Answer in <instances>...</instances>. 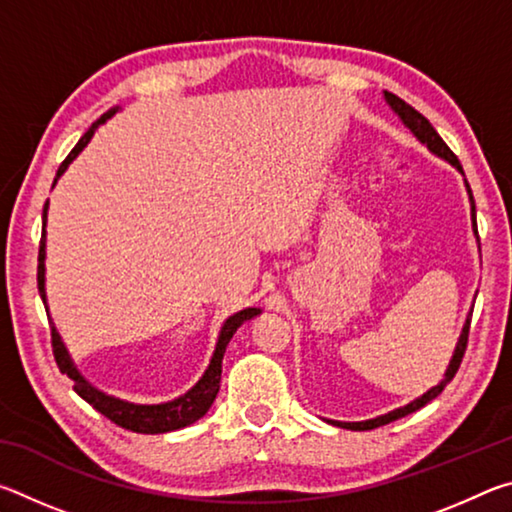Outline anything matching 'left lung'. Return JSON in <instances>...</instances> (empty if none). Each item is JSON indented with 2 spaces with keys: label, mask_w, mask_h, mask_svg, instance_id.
<instances>
[{
  "label": "left lung",
  "mask_w": 512,
  "mask_h": 512,
  "mask_svg": "<svg viewBox=\"0 0 512 512\" xmlns=\"http://www.w3.org/2000/svg\"><path fill=\"white\" fill-rule=\"evenodd\" d=\"M386 101L391 103V108L397 112V115L402 117L404 124L411 128V131L415 133V137H418L420 142L427 144L433 153H438V155H440V158H445V160L452 162L458 171H463L461 162H458V158L454 155V151L449 149V146L443 142V137H440V135L436 133V128L431 126V121H429L427 117L420 115L418 110H415L413 106H409V103H406V101H402L400 97H397V94L386 92ZM467 192H470L472 216H474V196H472V189H470V185H467ZM474 225H476V221H474ZM476 235H479V232H476ZM470 320H472V318H467V323H465V327H463V334H461V339H458L456 352H454V359H452V363H449V368H447V372H445V379L440 381L438 386H433L429 393H424V395L420 397V400H415V402H411V404H406V406H402V409H397V411H391L388 415H381V418H375V420H366V422H332V424H336V427H343V429H352V431H368V429H377V427H384V424H388V422L400 420V418H404V415H409V413H413V411L422 409V406H424V404H429L431 400H436V397L445 391V386L449 384V381L454 379V375L458 372V368H461V361H463V357H465V350H467V336H470Z\"/></svg>",
  "instance_id": "obj_1"
}]
</instances>
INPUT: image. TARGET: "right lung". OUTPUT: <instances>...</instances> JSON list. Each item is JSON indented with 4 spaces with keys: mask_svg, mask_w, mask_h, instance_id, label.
<instances>
[{
    "mask_svg": "<svg viewBox=\"0 0 512 512\" xmlns=\"http://www.w3.org/2000/svg\"><path fill=\"white\" fill-rule=\"evenodd\" d=\"M115 112H117L115 108L103 112L97 124H92V128L85 131V135L81 137L79 142H76L74 149L69 151V155L63 160V164L58 167L54 183L58 180L60 173L67 169V164L72 162L76 155L81 153L83 146L90 142L94 128H97L101 121H106L108 117L115 115ZM45 223H47V203H45V210H42V225H45ZM38 291H40L42 302L47 305V300H45V230H42L40 250H38ZM257 314H259V309L250 307V309L239 311V314L230 316L228 320H225V325L221 329V336H219V343H216L214 357L210 361V368L205 370L203 379L198 381L192 391L185 393L183 397H178V400L167 402V404H151V406L131 404V402L117 400V397L103 395L101 391H97V388H92L88 381H85L79 375V370L74 368V363H72V359H69V354L65 350L63 341H60L56 327L51 325V320H49V325H51V350H54V359H56L58 370L74 381V391L79 393L90 406H94V409H97L101 415H106L110 422H115L117 427L135 431V433H167V431L189 427V424L201 420L203 415L207 413V409H210L216 393H219V388H221V363H223V354H225V348H228L232 334L237 332V327L244 325L246 320L255 318Z\"/></svg>",
    "mask_w": 512,
    "mask_h": 512,
    "instance_id": "add662e5",
    "label": "right lung"
}]
</instances>
